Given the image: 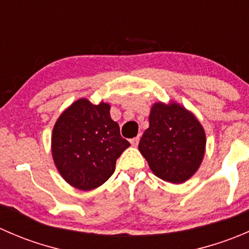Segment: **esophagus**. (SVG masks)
Wrapping results in <instances>:
<instances>
[{"label": "esophagus", "mask_w": 249, "mask_h": 249, "mask_svg": "<svg viewBox=\"0 0 249 249\" xmlns=\"http://www.w3.org/2000/svg\"><path fill=\"white\" fill-rule=\"evenodd\" d=\"M139 142H140V136H137V137H134V139H131V140H130V143H131L132 145H135V147H136V145L139 144Z\"/></svg>", "instance_id": "esophagus-1"}]
</instances>
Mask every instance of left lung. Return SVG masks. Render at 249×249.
<instances>
[{"label":"left lung","instance_id":"left-lung-1","mask_svg":"<svg viewBox=\"0 0 249 249\" xmlns=\"http://www.w3.org/2000/svg\"><path fill=\"white\" fill-rule=\"evenodd\" d=\"M205 148V130L192 112L176 102L153 105L139 149L157 177L176 184L188 180L201 165Z\"/></svg>","mask_w":249,"mask_h":249}]
</instances>
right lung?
Here are the masks:
<instances>
[{
  "label": "right lung",
  "instance_id": "add662e5",
  "mask_svg": "<svg viewBox=\"0 0 249 249\" xmlns=\"http://www.w3.org/2000/svg\"><path fill=\"white\" fill-rule=\"evenodd\" d=\"M105 102L79 99L62 112L53 129L52 154L61 177L72 187L91 190L113 175L115 161L130 145Z\"/></svg>",
  "mask_w": 249,
  "mask_h": 249
}]
</instances>
